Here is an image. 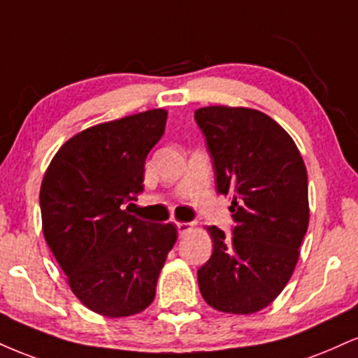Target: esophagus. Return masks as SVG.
I'll use <instances>...</instances> for the list:
<instances>
[{
	"mask_svg": "<svg viewBox=\"0 0 358 358\" xmlns=\"http://www.w3.org/2000/svg\"><path fill=\"white\" fill-rule=\"evenodd\" d=\"M176 229H178L180 236H183V234H187V232L192 231L193 224H190V222H178V224H176Z\"/></svg>",
	"mask_w": 358,
	"mask_h": 358,
	"instance_id": "34e87169",
	"label": "esophagus"
}]
</instances>
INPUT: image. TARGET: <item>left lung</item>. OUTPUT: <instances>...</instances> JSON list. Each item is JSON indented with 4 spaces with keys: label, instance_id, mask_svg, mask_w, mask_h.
Returning a JSON list of instances; mask_svg holds the SVG:
<instances>
[{
    "label": "left lung",
    "instance_id": "left-lung-1",
    "mask_svg": "<svg viewBox=\"0 0 358 358\" xmlns=\"http://www.w3.org/2000/svg\"><path fill=\"white\" fill-rule=\"evenodd\" d=\"M215 170L217 192L232 195V237L212 225L210 259L199 287L215 310L250 315L278 298L293 276L308 231V175L289 134L268 114L208 106L195 110Z\"/></svg>",
    "mask_w": 358,
    "mask_h": 358
}]
</instances>
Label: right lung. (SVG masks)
<instances>
[{
	"label": "right lung",
	"instance_id": "add662e5",
	"mask_svg": "<svg viewBox=\"0 0 358 358\" xmlns=\"http://www.w3.org/2000/svg\"><path fill=\"white\" fill-rule=\"evenodd\" d=\"M166 116L151 109L80 131L53 156L40 188L45 241L72 293L109 318L153 303L176 242L173 224L129 213L145 190L146 156L165 133Z\"/></svg>",
	"mask_w": 358,
	"mask_h": 358
}]
</instances>
